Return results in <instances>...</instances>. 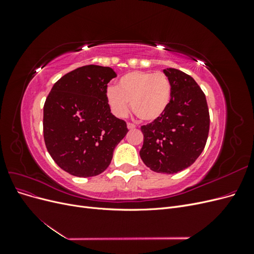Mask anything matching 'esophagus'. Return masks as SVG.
<instances>
[{
  "instance_id": "obj_1",
  "label": "esophagus",
  "mask_w": 254,
  "mask_h": 254,
  "mask_svg": "<svg viewBox=\"0 0 254 254\" xmlns=\"http://www.w3.org/2000/svg\"><path fill=\"white\" fill-rule=\"evenodd\" d=\"M127 127L128 129H134L136 126L133 124V123H127Z\"/></svg>"
}]
</instances>
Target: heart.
Listing matches in <instances>:
<instances>
[{
	"label": "heart",
	"mask_w": 254,
	"mask_h": 254,
	"mask_svg": "<svg viewBox=\"0 0 254 254\" xmlns=\"http://www.w3.org/2000/svg\"><path fill=\"white\" fill-rule=\"evenodd\" d=\"M106 97L112 112L125 118L129 103L137 118L152 122L162 117L172 99V82L163 72L132 71L123 75L117 87L107 89Z\"/></svg>",
	"instance_id": "obj_1"
}]
</instances>
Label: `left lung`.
<instances>
[{"instance_id":"left-lung-1","label":"left lung","mask_w":254,"mask_h":254,"mask_svg":"<svg viewBox=\"0 0 254 254\" xmlns=\"http://www.w3.org/2000/svg\"><path fill=\"white\" fill-rule=\"evenodd\" d=\"M163 72L172 82V99L162 117L141 127L140 156L156 173L175 174L193 164L202 152L210 129L205 95L193 77L177 68Z\"/></svg>"}]
</instances>
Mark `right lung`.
<instances>
[{
  "instance_id": "obj_1",
  "label": "right lung",
  "mask_w": 254,
  "mask_h": 254,
  "mask_svg": "<svg viewBox=\"0 0 254 254\" xmlns=\"http://www.w3.org/2000/svg\"><path fill=\"white\" fill-rule=\"evenodd\" d=\"M117 77L109 66L83 65L54 84L43 107V136L56 164L76 177H93L109 166L113 150L128 132L106 97Z\"/></svg>"
}]
</instances>
